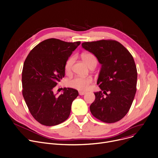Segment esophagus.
Listing matches in <instances>:
<instances>
[{
	"label": "esophagus",
	"mask_w": 158,
	"mask_h": 158,
	"mask_svg": "<svg viewBox=\"0 0 158 158\" xmlns=\"http://www.w3.org/2000/svg\"><path fill=\"white\" fill-rule=\"evenodd\" d=\"M86 93V91H79V95H84V94H85Z\"/></svg>",
	"instance_id": "34e87169"
}]
</instances>
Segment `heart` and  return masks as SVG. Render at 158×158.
<instances>
[{
  "mask_svg": "<svg viewBox=\"0 0 158 158\" xmlns=\"http://www.w3.org/2000/svg\"><path fill=\"white\" fill-rule=\"evenodd\" d=\"M82 58L87 65L89 67L93 64H97V59L91 53H85L82 55ZM73 61V58H70L66 62L65 70L66 72H69L71 70L72 65ZM92 82V79L90 77H76L67 82V85L69 87L74 88L80 91H85L88 89L89 84Z\"/></svg>",
  "mask_w": 158,
  "mask_h": 158,
  "instance_id": "1",
  "label": "heart"
}]
</instances>
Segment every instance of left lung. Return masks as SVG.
<instances>
[{
    "label": "left lung",
    "mask_w": 158,
    "mask_h": 158,
    "mask_svg": "<svg viewBox=\"0 0 158 158\" xmlns=\"http://www.w3.org/2000/svg\"><path fill=\"white\" fill-rule=\"evenodd\" d=\"M82 47L95 56L101 64L97 85L102 91L94 93L95 100L90 111L104 123L117 122L129 111L136 93L137 70L134 59L115 40L86 42Z\"/></svg>",
    "instance_id": "obj_1"
}]
</instances>
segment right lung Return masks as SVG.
I'll use <instances>...</instances> for the list:
<instances>
[{"mask_svg": "<svg viewBox=\"0 0 158 158\" xmlns=\"http://www.w3.org/2000/svg\"><path fill=\"white\" fill-rule=\"evenodd\" d=\"M80 44V41L67 43L48 39L34 47L24 62L23 96L31 114L42 124L52 127L69 117L72 102L79 95L78 91L64 88L57 96L52 89L64 77L66 62Z\"/></svg>", "mask_w": 158, "mask_h": 158, "instance_id": "right-lung-1", "label": "right lung"}]
</instances>
